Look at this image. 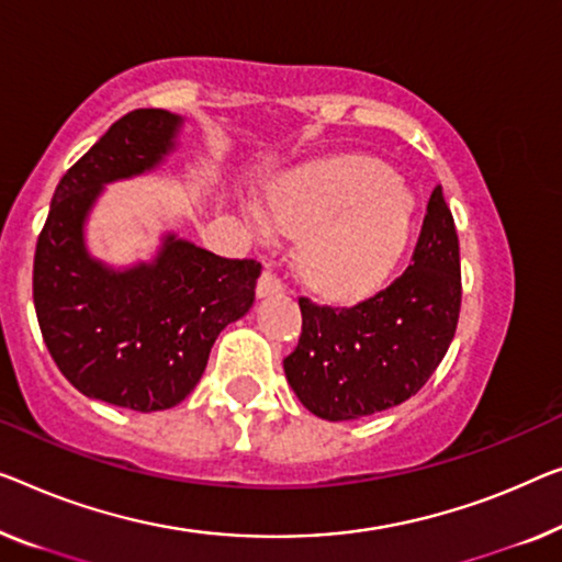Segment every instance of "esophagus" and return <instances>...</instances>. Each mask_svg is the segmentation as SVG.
Instances as JSON below:
<instances>
[{
	"instance_id": "obj_1",
	"label": "esophagus",
	"mask_w": 562,
	"mask_h": 562,
	"mask_svg": "<svg viewBox=\"0 0 562 562\" xmlns=\"http://www.w3.org/2000/svg\"><path fill=\"white\" fill-rule=\"evenodd\" d=\"M282 290H284L282 280L270 270V267H267V270L259 274V280H257V295L259 297H272V295H280Z\"/></svg>"
}]
</instances>
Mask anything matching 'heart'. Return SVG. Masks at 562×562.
I'll return each mask as SVG.
<instances>
[{
    "mask_svg": "<svg viewBox=\"0 0 562 562\" xmlns=\"http://www.w3.org/2000/svg\"><path fill=\"white\" fill-rule=\"evenodd\" d=\"M259 229L305 237L300 267L315 290L358 297L389 278L412 237L414 201L404 181L366 156H335L292 176L270 196Z\"/></svg>",
    "mask_w": 562,
    "mask_h": 562,
    "instance_id": "heart-1",
    "label": "heart"
}]
</instances>
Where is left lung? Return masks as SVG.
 I'll return each mask as SVG.
<instances>
[{
  "instance_id": "8db88e82",
  "label": "left lung",
  "mask_w": 562,
  "mask_h": 562,
  "mask_svg": "<svg viewBox=\"0 0 562 562\" xmlns=\"http://www.w3.org/2000/svg\"><path fill=\"white\" fill-rule=\"evenodd\" d=\"M462 305L459 239L441 187L431 191L412 265L350 307L300 297L303 333L284 358L300 404L328 422L404 404L437 371Z\"/></svg>"
}]
</instances>
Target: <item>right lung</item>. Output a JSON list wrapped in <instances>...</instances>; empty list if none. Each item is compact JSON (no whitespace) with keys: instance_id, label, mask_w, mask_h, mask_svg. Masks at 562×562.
Returning a JSON list of instances; mask_svg holds the SVG:
<instances>
[{"instance_id":"right-lung-1","label":"right lung","mask_w":562,"mask_h":562,"mask_svg":"<svg viewBox=\"0 0 562 562\" xmlns=\"http://www.w3.org/2000/svg\"><path fill=\"white\" fill-rule=\"evenodd\" d=\"M183 119L138 108L70 166L40 232L32 297L45 346L88 398L164 412L204 373L212 346L255 303L257 259H227L166 234L158 255L113 270L86 247V220L111 181L158 169Z\"/></svg>"}]
</instances>
